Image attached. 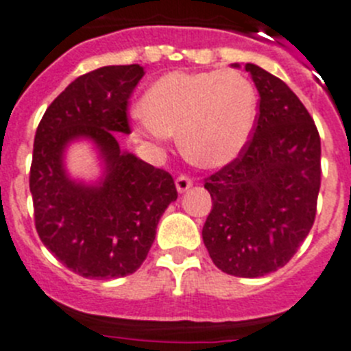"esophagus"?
I'll use <instances>...</instances> for the list:
<instances>
[{
  "mask_svg": "<svg viewBox=\"0 0 351 351\" xmlns=\"http://www.w3.org/2000/svg\"><path fill=\"white\" fill-rule=\"evenodd\" d=\"M175 183H176V191H178L180 194H183V192H187L189 189L192 187V180L189 178L187 175H180L178 178L175 180Z\"/></svg>",
  "mask_w": 351,
  "mask_h": 351,
  "instance_id": "34e87169",
  "label": "esophagus"
}]
</instances>
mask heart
<instances>
[{"mask_svg": "<svg viewBox=\"0 0 351 351\" xmlns=\"http://www.w3.org/2000/svg\"><path fill=\"white\" fill-rule=\"evenodd\" d=\"M138 113L148 138L160 141L178 132L183 156L215 169L232 162L250 140L257 94L236 69L171 71L148 87Z\"/></svg>", "mask_w": 351, "mask_h": 351, "instance_id": "b5f03b06", "label": "heart"}]
</instances>
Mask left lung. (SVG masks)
<instances>
[{
  "mask_svg": "<svg viewBox=\"0 0 351 351\" xmlns=\"http://www.w3.org/2000/svg\"><path fill=\"white\" fill-rule=\"evenodd\" d=\"M245 69L258 90L254 134L232 162L204 178L213 208L203 241L220 271L258 278L285 266L313 227L322 148L289 85L250 62Z\"/></svg>",
  "mask_w": 351,
  "mask_h": 351,
  "instance_id": "8db88e82",
  "label": "left lung"
}]
</instances>
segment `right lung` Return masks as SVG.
<instances>
[{
	"label": "right lung",
	"instance_id": "1",
	"mask_svg": "<svg viewBox=\"0 0 351 351\" xmlns=\"http://www.w3.org/2000/svg\"><path fill=\"white\" fill-rule=\"evenodd\" d=\"M140 64L105 66L85 73L50 103L38 124L29 191L43 245L68 269L110 280L132 274L147 258L164 210L176 201L173 176L122 152L129 134V97L143 78ZM87 137L106 160L99 186L65 175L69 141Z\"/></svg>",
	"mask_w": 351,
	"mask_h": 351
}]
</instances>
